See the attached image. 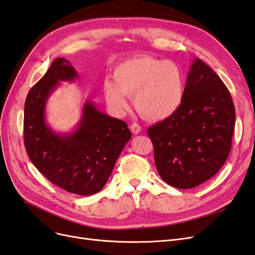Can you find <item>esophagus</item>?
<instances>
[{
  "instance_id": "1",
  "label": "esophagus",
  "mask_w": 255,
  "mask_h": 255,
  "mask_svg": "<svg viewBox=\"0 0 255 255\" xmlns=\"http://www.w3.org/2000/svg\"><path fill=\"white\" fill-rule=\"evenodd\" d=\"M129 129L132 130V132L134 133V134H139L140 132H141V127L138 125V123H136V122H134V123H132V125H130V127H129Z\"/></svg>"
}]
</instances>
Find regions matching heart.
Returning a JSON list of instances; mask_svg holds the SVG:
<instances>
[{
	"mask_svg": "<svg viewBox=\"0 0 255 255\" xmlns=\"http://www.w3.org/2000/svg\"><path fill=\"white\" fill-rule=\"evenodd\" d=\"M113 81L103 84L107 104L117 114L128 107L133 96L137 112L150 120H164L180 109L185 97V75L172 61L137 56L115 68Z\"/></svg>",
	"mask_w": 255,
	"mask_h": 255,
	"instance_id": "obj_1",
	"label": "heart"
}]
</instances>
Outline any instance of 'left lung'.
Here are the masks:
<instances>
[{
	"label": "left lung",
	"instance_id": "left-lung-1",
	"mask_svg": "<svg viewBox=\"0 0 255 255\" xmlns=\"http://www.w3.org/2000/svg\"><path fill=\"white\" fill-rule=\"evenodd\" d=\"M234 127L229 89L213 69L196 58L180 109L148 128L161 179L181 189L210 180L229 156Z\"/></svg>",
	"mask_w": 255,
	"mask_h": 255
}]
</instances>
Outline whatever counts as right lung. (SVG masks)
<instances>
[{
	"label": "right lung",
	"instance_id": "right-lung-1",
	"mask_svg": "<svg viewBox=\"0 0 255 255\" xmlns=\"http://www.w3.org/2000/svg\"><path fill=\"white\" fill-rule=\"evenodd\" d=\"M78 78L65 58H56L28 91L24 105V145L35 167L47 179L71 192L90 196L101 190L127 142L128 125L110 117L87 101L78 128L58 135L45 123V103L59 82Z\"/></svg>",
	"mask_w": 255,
	"mask_h": 255
}]
</instances>
